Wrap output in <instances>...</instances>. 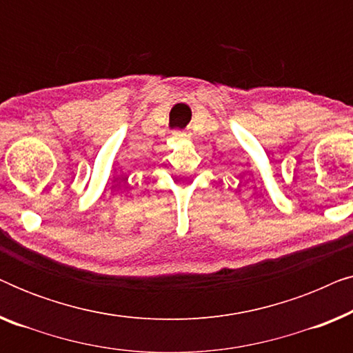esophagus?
Listing matches in <instances>:
<instances>
[{
	"instance_id": "34e87169",
	"label": "esophagus",
	"mask_w": 353,
	"mask_h": 353,
	"mask_svg": "<svg viewBox=\"0 0 353 353\" xmlns=\"http://www.w3.org/2000/svg\"><path fill=\"white\" fill-rule=\"evenodd\" d=\"M175 138H176V139H181V138H185V133H180V132H176V133H175Z\"/></svg>"
}]
</instances>
